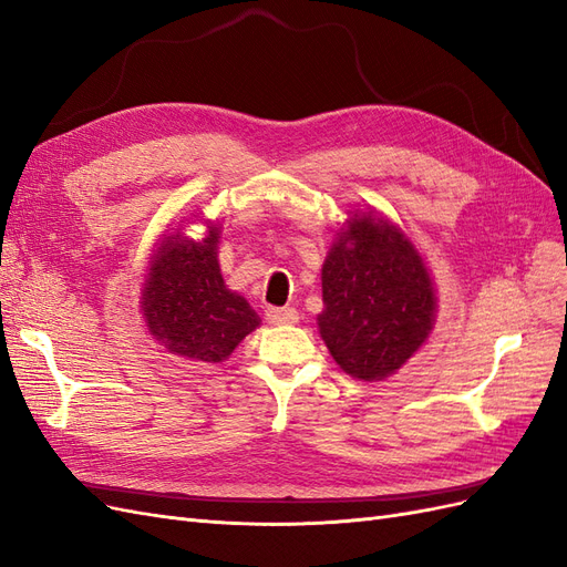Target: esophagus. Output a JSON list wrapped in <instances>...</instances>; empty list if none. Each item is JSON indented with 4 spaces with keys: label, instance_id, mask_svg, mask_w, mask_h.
<instances>
[{
    "label": "esophagus",
    "instance_id": "obj_1",
    "mask_svg": "<svg viewBox=\"0 0 567 567\" xmlns=\"http://www.w3.org/2000/svg\"><path fill=\"white\" fill-rule=\"evenodd\" d=\"M265 317L269 323H296L298 321V312L293 307H267Z\"/></svg>",
    "mask_w": 567,
    "mask_h": 567
}]
</instances>
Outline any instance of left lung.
Here are the masks:
<instances>
[{
    "label": "left lung",
    "mask_w": 567,
    "mask_h": 567,
    "mask_svg": "<svg viewBox=\"0 0 567 567\" xmlns=\"http://www.w3.org/2000/svg\"><path fill=\"white\" fill-rule=\"evenodd\" d=\"M321 290L319 333L354 379H385L433 331L431 274L414 246L381 217H352L326 255Z\"/></svg>",
    "instance_id": "8db88e82"
}]
</instances>
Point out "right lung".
Instances as JSON below:
<instances>
[{
  "mask_svg": "<svg viewBox=\"0 0 567 567\" xmlns=\"http://www.w3.org/2000/svg\"><path fill=\"white\" fill-rule=\"evenodd\" d=\"M217 238V227L203 241L167 236L153 255L142 300L148 331L161 346L210 364L227 359L260 326L252 307L221 279Z\"/></svg>",
  "mask_w": 567,
  "mask_h": 567,
  "instance_id": "1",
  "label": "right lung"
}]
</instances>
